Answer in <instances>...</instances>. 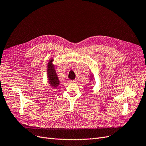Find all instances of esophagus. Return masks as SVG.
<instances>
[{"instance_id": "1", "label": "esophagus", "mask_w": 146, "mask_h": 146, "mask_svg": "<svg viewBox=\"0 0 146 146\" xmlns=\"http://www.w3.org/2000/svg\"><path fill=\"white\" fill-rule=\"evenodd\" d=\"M69 82H70V83H76V80H70Z\"/></svg>"}]
</instances>
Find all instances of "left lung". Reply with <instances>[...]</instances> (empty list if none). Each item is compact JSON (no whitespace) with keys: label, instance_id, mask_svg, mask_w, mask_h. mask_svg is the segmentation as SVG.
<instances>
[{"label":"left lung","instance_id":"obj_1","mask_svg":"<svg viewBox=\"0 0 146 146\" xmlns=\"http://www.w3.org/2000/svg\"><path fill=\"white\" fill-rule=\"evenodd\" d=\"M90 77V78H91V81H92V79H93V78H92V77H93V75L91 74Z\"/></svg>","mask_w":146,"mask_h":146}]
</instances>
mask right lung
<instances>
[{
	"instance_id": "add662e5",
	"label": "right lung",
	"mask_w": 146,
	"mask_h": 146,
	"mask_svg": "<svg viewBox=\"0 0 146 146\" xmlns=\"http://www.w3.org/2000/svg\"><path fill=\"white\" fill-rule=\"evenodd\" d=\"M54 58L50 59L47 64V76L48 83L52 88H56L60 85V82L55 71V65L53 64Z\"/></svg>"
}]
</instances>
